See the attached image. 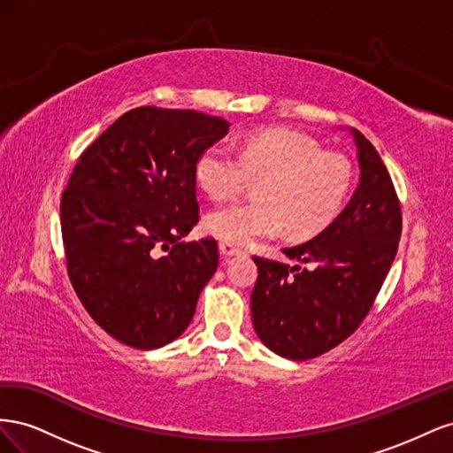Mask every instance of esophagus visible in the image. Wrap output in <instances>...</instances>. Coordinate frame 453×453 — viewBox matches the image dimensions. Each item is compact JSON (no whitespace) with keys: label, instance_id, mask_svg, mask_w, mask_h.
I'll return each mask as SVG.
<instances>
[{"label":"esophagus","instance_id":"obj_1","mask_svg":"<svg viewBox=\"0 0 453 453\" xmlns=\"http://www.w3.org/2000/svg\"><path fill=\"white\" fill-rule=\"evenodd\" d=\"M219 251H221V255H225V257H234V255L243 253L242 250L236 248V245H232L228 242H219Z\"/></svg>","mask_w":453,"mask_h":453}]
</instances>
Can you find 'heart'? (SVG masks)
Masks as SVG:
<instances>
[{"label":"heart","mask_w":453,"mask_h":453,"mask_svg":"<svg viewBox=\"0 0 453 453\" xmlns=\"http://www.w3.org/2000/svg\"><path fill=\"white\" fill-rule=\"evenodd\" d=\"M198 185L211 198H230L258 181V200L234 202L205 217V228L232 245H250L291 228L293 234H315L333 221L349 187L344 157L321 150L310 135L289 128H270L245 138L240 155L215 143L195 164Z\"/></svg>","instance_id":"heart-1"}]
</instances>
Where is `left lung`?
<instances>
[{
	"instance_id": "8db88e82",
	"label": "left lung",
	"mask_w": 453,
	"mask_h": 453,
	"mask_svg": "<svg viewBox=\"0 0 453 453\" xmlns=\"http://www.w3.org/2000/svg\"><path fill=\"white\" fill-rule=\"evenodd\" d=\"M349 134L361 170L349 203L318 236L283 250L311 266L253 258L255 333L285 359L319 357L357 331L399 248L403 215L391 175L374 145L359 130Z\"/></svg>"
}]
</instances>
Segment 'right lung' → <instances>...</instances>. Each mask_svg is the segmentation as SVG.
Masks as SVG:
<instances>
[{
    "instance_id": "right-lung-1",
    "label": "right lung",
    "mask_w": 453,
    "mask_h": 453,
    "mask_svg": "<svg viewBox=\"0 0 453 453\" xmlns=\"http://www.w3.org/2000/svg\"><path fill=\"white\" fill-rule=\"evenodd\" d=\"M228 122L193 109L135 107L79 157L60 202L67 273L90 318L135 349L181 336L219 266L198 223L195 164ZM160 250H168L162 256Z\"/></svg>"
}]
</instances>
